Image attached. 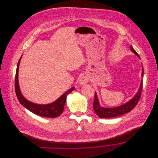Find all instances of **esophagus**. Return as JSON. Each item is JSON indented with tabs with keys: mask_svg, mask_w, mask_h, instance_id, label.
<instances>
[{
	"mask_svg": "<svg viewBox=\"0 0 158 158\" xmlns=\"http://www.w3.org/2000/svg\"><path fill=\"white\" fill-rule=\"evenodd\" d=\"M88 81H89V78L85 75H82L79 78V83L81 85H85L87 84Z\"/></svg>",
	"mask_w": 158,
	"mask_h": 158,
	"instance_id": "34e87169",
	"label": "esophagus"
}]
</instances>
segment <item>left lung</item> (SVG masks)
<instances>
[{
    "mask_svg": "<svg viewBox=\"0 0 158 158\" xmlns=\"http://www.w3.org/2000/svg\"><path fill=\"white\" fill-rule=\"evenodd\" d=\"M130 48L132 52L140 58L139 55L135 52V50L132 47V46H131ZM142 77L143 76V67H142ZM142 86H143V80L141 81L140 88L134 98H133L130 101H129L127 103L123 105H121L118 107L113 108H105L102 107L99 104L97 96L96 94H95L94 100L93 103V108H94V111L101 118H113V117H117L131 111L135 107V105L138 103V102L139 101V99L141 96L142 90Z\"/></svg>",
    "mask_w": 158,
    "mask_h": 158,
    "instance_id": "obj_1",
    "label": "left lung"
}]
</instances>
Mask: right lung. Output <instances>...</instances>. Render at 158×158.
<instances>
[{
	"label": "right lung",
	"instance_id": "right-lung-1",
	"mask_svg": "<svg viewBox=\"0 0 158 158\" xmlns=\"http://www.w3.org/2000/svg\"><path fill=\"white\" fill-rule=\"evenodd\" d=\"M21 58L22 56L20 58L18 61L15 75V92L18 100L25 108L30 111L31 113H34L38 115L50 118H55L58 117L63 112L67 95L73 90L75 88L72 87L71 89H70L64 94H63L57 100L50 104L38 105L28 101L23 97L20 91L18 83V71Z\"/></svg>",
	"mask_w": 158,
	"mask_h": 158
}]
</instances>
